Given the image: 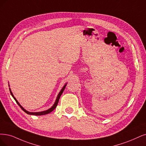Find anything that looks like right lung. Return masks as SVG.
Returning a JSON list of instances; mask_svg holds the SVG:
<instances>
[{
	"label": "right lung",
	"mask_w": 146,
	"mask_h": 146,
	"mask_svg": "<svg viewBox=\"0 0 146 146\" xmlns=\"http://www.w3.org/2000/svg\"><path fill=\"white\" fill-rule=\"evenodd\" d=\"M66 85H67V84H65V85H64V87H62V88L61 90L60 91V92L59 93V94H58V96H57V98H56V100H55V103H54V104L53 105V106H52L51 108H50L49 109H48V110H46V111H44L36 112H29V111H28L27 110H26L24 108H23L22 106H21V105L19 104V102L17 100V99H15V98L14 96L13 93L11 92V88H9V91H10L11 94V96H13V98L14 99V100H15L16 103H17V104L19 105V106L21 108V110H22L23 111H25V112L26 113V114H29V115H46V114H48V113L51 112L52 111H53L55 109V108L56 107V106H57V105H58V102H59V98H60V97H61V94H62V93H63V91H64L65 88H66Z\"/></svg>",
	"instance_id": "add662e5"
}]
</instances>
